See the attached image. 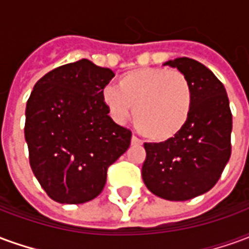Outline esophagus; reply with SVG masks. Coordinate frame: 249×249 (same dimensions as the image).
<instances>
[{
  "label": "esophagus",
  "instance_id": "esophagus-1",
  "mask_svg": "<svg viewBox=\"0 0 249 249\" xmlns=\"http://www.w3.org/2000/svg\"><path fill=\"white\" fill-rule=\"evenodd\" d=\"M130 142H132V145H140L141 140H140V139H137L136 136H132V139H130Z\"/></svg>",
  "mask_w": 249,
  "mask_h": 249
}]
</instances>
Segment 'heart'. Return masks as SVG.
Listing matches in <instances>:
<instances>
[{
	"instance_id": "b5f03b06",
	"label": "heart",
	"mask_w": 249,
	"mask_h": 249,
	"mask_svg": "<svg viewBox=\"0 0 249 249\" xmlns=\"http://www.w3.org/2000/svg\"><path fill=\"white\" fill-rule=\"evenodd\" d=\"M101 100L113 121L123 124L133 108V124L148 140L161 142L183 129L191 116L193 90L176 69L140 68L120 77L116 88H105Z\"/></svg>"
}]
</instances>
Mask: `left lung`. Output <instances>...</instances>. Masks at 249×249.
Listing matches in <instances>:
<instances>
[{
  "mask_svg": "<svg viewBox=\"0 0 249 249\" xmlns=\"http://www.w3.org/2000/svg\"><path fill=\"white\" fill-rule=\"evenodd\" d=\"M164 65L185 74L193 90L191 116L178 135L162 142H145L141 175L159 197L185 201L208 192L231 157L232 114L224 85L207 66L180 57Z\"/></svg>",
  "mask_w": 249,
  "mask_h": 249,
  "instance_id": "obj_1",
  "label": "left lung"
}]
</instances>
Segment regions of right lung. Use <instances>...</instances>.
I'll list each match as a JSON object with an SVG mask.
<instances>
[{
    "label": "right lung",
    "instance_id": "add662e5",
    "mask_svg": "<svg viewBox=\"0 0 249 249\" xmlns=\"http://www.w3.org/2000/svg\"><path fill=\"white\" fill-rule=\"evenodd\" d=\"M114 77L89 60L53 69L36 82L25 110V141L36 178L61 204L97 197L107 171L129 148L132 132L108 116L101 94Z\"/></svg>",
    "mask_w": 249,
    "mask_h": 249
}]
</instances>
